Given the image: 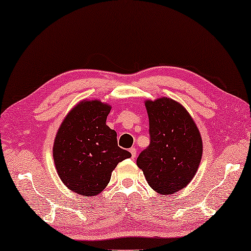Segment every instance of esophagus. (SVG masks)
Returning a JSON list of instances; mask_svg holds the SVG:
<instances>
[{"label":"esophagus","instance_id":"esophagus-1","mask_svg":"<svg viewBox=\"0 0 251 251\" xmlns=\"http://www.w3.org/2000/svg\"><path fill=\"white\" fill-rule=\"evenodd\" d=\"M130 152H131L132 158H135V157H136V150H135V147H131V148H130Z\"/></svg>","mask_w":251,"mask_h":251}]
</instances>
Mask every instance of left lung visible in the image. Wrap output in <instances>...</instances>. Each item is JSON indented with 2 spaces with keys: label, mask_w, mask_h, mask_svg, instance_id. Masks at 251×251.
Listing matches in <instances>:
<instances>
[{
  "label": "left lung",
  "mask_w": 251,
  "mask_h": 251,
  "mask_svg": "<svg viewBox=\"0 0 251 251\" xmlns=\"http://www.w3.org/2000/svg\"><path fill=\"white\" fill-rule=\"evenodd\" d=\"M151 143L136 159L152 190L170 195L188 185L202 156L198 127L184 107L169 97L146 100Z\"/></svg>",
  "instance_id": "obj_1"
}]
</instances>
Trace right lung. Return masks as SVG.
Returning <instances> with one entry per match:
<instances>
[{
	"instance_id": "right-lung-1",
	"label": "right lung",
	"mask_w": 251,
	"mask_h": 251,
	"mask_svg": "<svg viewBox=\"0 0 251 251\" xmlns=\"http://www.w3.org/2000/svg\"><path fill=\"white\" fill-rule=\"evenodd\" d=\"M111 107L100 100H82L66 116L56 133L54 163L60 180L82 196L105 190L111 172L131 154L117 143V133L106 125Z\"/></svg>"
}]
</instances>
